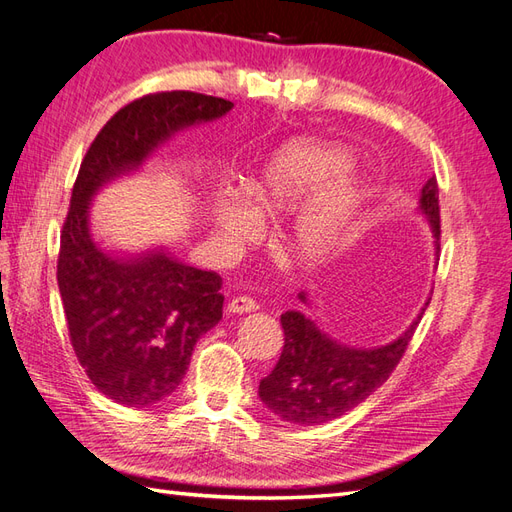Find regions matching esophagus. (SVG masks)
Instances as JSON below:
<instances>
[{
	"instance_id": "obj_1",
	"label": "esophagus",
	"mask_w": 512,
	"mask_h": 512,
	"mask_svg": "<svg viewBox=\"0 0 512 512\" xmlns=\"http://www.w3.org/2000/svg\"><path fill=\"white\" fill-rule=\"evenodd\" d=\"M257 303L251 299V296H233L229 301V312L233 314H248L257 310Z\"/></svg>"
}]
</instances>
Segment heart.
I'll return each instance as SVG.
<instances>
[{"instance_id":"heart-1","label":"heart","mask_w":512,"mask_h":512,"mask_svg":"<svg viewBox=\"0 0 512 512\" xmlns=\"http://www.w3.org/2000/svg\"><path fill=\"white\" fill-rule=\"evenodd\" d=\"M344 163L347 157L338 148L318 141H294L272 154L248 183L253 207L266 216H279L321 187L296 213L283 235L292 251L305 261L325 257L336 246L358 202V183L351 176L340 174L331 182L328 180L344 168ZM213 218L229 242H248L257 235L255 213L235 196L218 200Z\"/></svg>"}]
</instances>
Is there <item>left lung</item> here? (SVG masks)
Here are the masks:
<instances>
[{
  "mask_svg": "<svg viewBox=\"0 0 512 512\" xmlns=\"http://www.w3.org/2000/svg\"><path fill=\"white\" fill-rule=\"evenodd\" d=\"M421 211L430 220L436 251H441L436 176L421 189ZM299 299L305 301V294ZM419 320L421 316L386 347L353 349L331 340L305 314L285 312L281 314L283 351L272 373L259 382V397L277 417L296 425L338 419L386 382L406 353Z\"/></svg>",
  "mask_w": 512,
  "mask_h": 512,
  "instance_id": "8db88e82",
  "label": "left lung"
}]
</instances>
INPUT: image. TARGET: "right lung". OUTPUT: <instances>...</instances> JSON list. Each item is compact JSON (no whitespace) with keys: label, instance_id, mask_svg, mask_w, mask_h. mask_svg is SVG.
<instances>
[{"label":"right lung","instance_id":"obj_1","mask_svg":"<svg viewBox=\"0 0 512 512\" xmlns=\"http://www.w3.org/2000/svg\"><path fill=\"white\" fill-rule=\"evenodd\" d=\"M231 106L194 91L148 93L102 126L80 163L56 279L80 366L102 395L122 406H152L183 382L194 344L222 318V277L161 251L133 259L100 251L87 224L91 196L137 168L176 130L216 120Z\"/></svg>","mask_w":512,"mask_h":512}]
</instances>
